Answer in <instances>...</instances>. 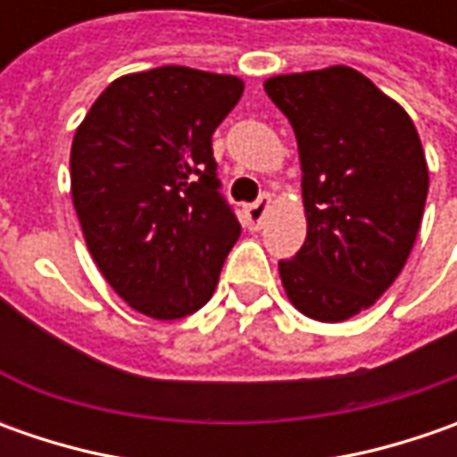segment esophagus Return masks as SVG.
Masks as SVG:
<instances>
[{
	"mask_svg": "<svg viewBox=\"0 0 457 457\" xmlns=\"http://www.w3.org/2000/svg\"><path fill=\"white\" fill-rule=\"evenodd\" d=\"M270 205H272V198L264 193V195H259V201L249 203L246 208H244V219H246V226L249 228H259L262 226V220L267 216V211H270Z\"/></svg>",
	"mask_w": 457,
	"mask_h": 457,
	"instance_id": "34e87169",
	"label": "esophagus"
}]
</instances>
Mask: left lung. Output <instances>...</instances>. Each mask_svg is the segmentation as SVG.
<instances>
[{
	"label": "left lung",
	"mask_w": 457,
	"mask_h": 457,
	"mask_svg": "<svg viewBox=\"0 0 457 457\" xmlns=\"http://www.w3.org/2000/svg\"><path fill=\"white\" fill-rule=\"evenodd\" d=\"M267 96L290 119L307 238L279 262L290 303L320 323L371 307L395 282L428 201V162L410 114L348 65L274 76Z\"/></svg>",
	"instance_id": "8db88e82"
}]
</instances>
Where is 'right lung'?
Here are the masks:
<instances>
[{"label":"right lung","instance_id":"obj_1","mask_svg":"<svg viewBox=\"0 0 457 457\" xmlns=\"http://www.w3.org/2000/svg\"><path fill=\"white\" fill-rule=\"evenodd\" d=\"M241 94L237 76L162 65L109 83L76 129L71 195L86 246L154 320L201 310L241 237L211 147Z\"/></svg>","mask_w":457,"mask_h":457}]
</instances>
